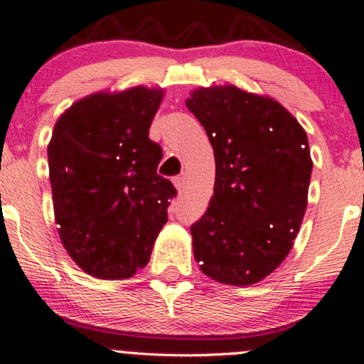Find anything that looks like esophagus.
Instances as JSON below:
<instances>
[{"label": "esophagus", "instance_id": "obj_1", "mask_svg": "<svg viewBox=\"0 0 364 364\" xmlns=\"http://www.w3.org/2000/svg\"><path fill=\"white\" fill-rule=\"evenodd\" d=\"M174 186H176V190L179 191V193H181L183 190H185V174H183V176H178V178H174Z\"/></svg>", "mask_w": 364, "mask_h": 364}]
</instances>
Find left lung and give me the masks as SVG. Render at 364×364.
<instances>
[{
    "label": "left lung",
    "mask_w": 364,
    "mask_h": 364,
    "mask_svg": "<svg viewBox=\"0 0 364 364\" xmlns=\"http://www.w3.org/2000/svg\"><path fill=\"white\" fill-rule=\"evenodd\" d=\"M186 107L214 149L207 212L191 225L200 270L252 286L284 262L308 205L313 161L306 132L281 102L236 85L198 87Z\"/></svg>",
    "instance_id": "left-lung-1"
}]
</instances>
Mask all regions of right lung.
<instances>
[{
	"mask_svg": "<svg viewBox=\"0 0 364 364\" xmlns=\"http://www.w3.org/2000/svg\"><path fill=\"white\" fill-rule=\"evenodd\" d=\"M164 89L136 85L78 99L48 144L54 220L65 250L92 277H132L168 223L173 183L149 128Z\"/></svg>",
	"mask_w": 364,
	"mask_h": 364,
	"instance_id": "1",
	"label": "right lung"
}]
</instances>
